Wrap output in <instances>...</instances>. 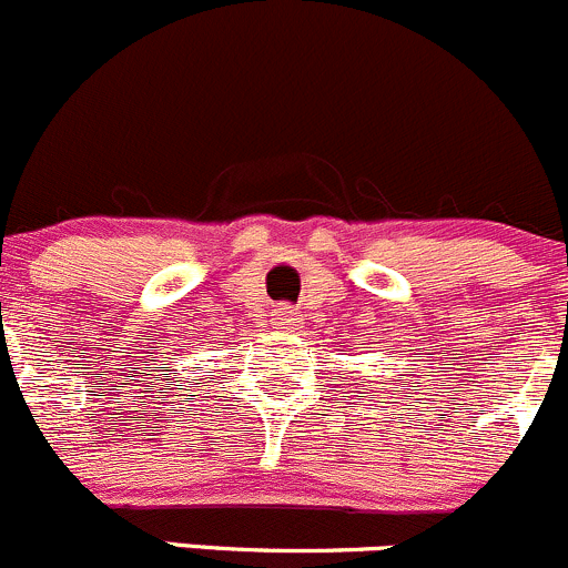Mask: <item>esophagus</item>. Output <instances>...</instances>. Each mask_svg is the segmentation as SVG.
<instances>
[{
	"instance_id": "obj_1",
	"label": "esophagus",
	"mask_w": 568,
	"mask_h": 568,
	"mask_svg": "<svg viewBox=\"0 0 568 568\" xmlns=\"http://www.w3.org/2000/svg\"><path fill=\"white\" fill-rule=\"evenodd\" d=\"M273 325L282 331H297L301 328V314H297L292 306H282L273 312Z\"/></svg>"
}]
</instances>
